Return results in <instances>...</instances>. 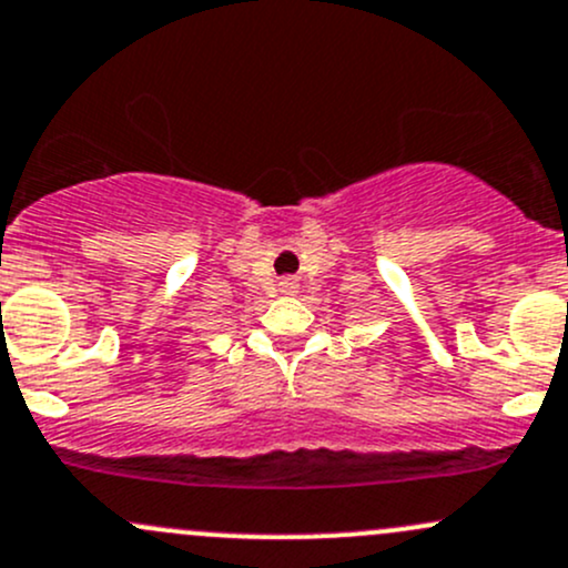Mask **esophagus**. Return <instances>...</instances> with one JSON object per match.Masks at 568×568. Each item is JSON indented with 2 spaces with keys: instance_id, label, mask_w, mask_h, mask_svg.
<instances>
[{
  "instance_id": "1",
  "label": "esophagus",
  "mask_w": 568,
  "mask_h": 568,
  "mask_svg": "<svg viewBox=\"0 0 568 568\" xmlns=\"http://www.w3.org/2000/svg\"><path fill=\"white\" fill-rule=\"evenodd\" d=\"M296 288H300L296 277H280V291H283V294H294Z\"/></svg>"
}]
</instances>
